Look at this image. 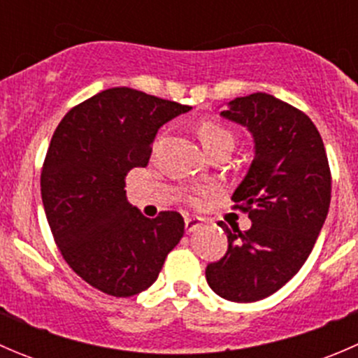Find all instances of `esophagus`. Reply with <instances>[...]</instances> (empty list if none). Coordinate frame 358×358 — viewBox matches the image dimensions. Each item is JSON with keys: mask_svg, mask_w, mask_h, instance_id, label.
I'll return each mask as SVG.
<instances>
[{"mask_svg": "<svg viewBox=\"0 0 358 358\" xmlns=\"http://www.w3.org/2000/svg\"><path fill=\"white\" fill-rule=\"evenodd\" d=\"M202 227V220L199 218H185V229L187 232H196Z\"/></svg>", "mask_w": 358, "mask_h": 358, "instance_id": "obj_1", "label": "esophagus"}]
</instances>
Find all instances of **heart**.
Instances as JSON below:
<instances>
[{
    "mask_svg": "<svg viewBox=\"0 0 358 358\" xmlns=\"http://www.w3.org/2000/svg\"><path fill=\"white\" fill-rule=\"evenodd\" d=\"M197 133H199L201 143L208 150V154H215L220 149H225V147H234L232 131L229 128H225V126L220 124V122H201L199 128H197Z\"/></svg>",
    "mask_w": 358,
    "mask_h": 358,
    "instance_id": "1",
    "label": "heart"
}]
</instances>
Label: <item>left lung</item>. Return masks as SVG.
Instances as JSON below:
<instances>
[{
	"mask_svg": "<svg viewBox=\"0 0 358 358\" xmlns=\"http://www.w3.org/2000/svg\"><path fill=\"white\" fill-rule=\"evenodd\" d=\"M220 115L255 140V157L232 196L252 223L246 232L218 223L229 249L209 263L206 280L229 301L251 303L289 282L312 252L331 204L329 162L312 119L268 93L234 99Z\"/></svg>",
	"mask_w": 358,
	"mask_h": 358,
	"instance_id": "obj_1",
	"label": "left lung"
}]
</instances>
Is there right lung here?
<instances>
[{
  "instance_id": "add662e5",
  "label": "right lung",
  "mask_w": 358,
  "mask_h": 358,
  "mask_svg": "<svg viewBox=\"0 0 358 358\" xmlns=\"http://www.w3.org/2000/svg\"><path fill=\"white\" fill-rule=\"evenodd\" d=\"M192 107L131 88L96 93L64 115L41 171V199L64 259L95 289L128 298L156 282L185 232L180 213L150 220L126 199L159 128Z\"/></svg>"
}]
</instances>
